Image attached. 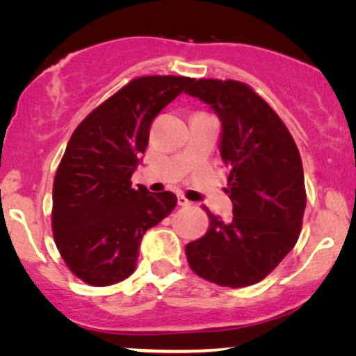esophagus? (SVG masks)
<instances>
[{
	"label": "esophagus",
	"mask_w": 356,
	"mask_h": 356,
	"mask_svg": "<svg viewBox=\"0 0 356 356\" xmlns=\"http://www.w3.org/2000/svg\"><path fill=\"white\" fill-rule=\"evenodd\" d=\"M178 206L188 207V206H191V201H189L186 196H183V194H178Z\"/></svg>",
	"instance_id": "esophagus-1"
}]
</instances>
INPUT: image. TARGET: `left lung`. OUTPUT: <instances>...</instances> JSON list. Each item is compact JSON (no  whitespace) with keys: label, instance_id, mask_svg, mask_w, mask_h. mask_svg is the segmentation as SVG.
<instances>
[{"label":"left lung","instance_id":"obj_1","mask_svg":"<svg viewBox=\"0 0 356 356\" xmlns=\"http://www.w3.org/2000/svg\"><path fill=\"white\" fill-rule=\"evenodd\" d=\"M211 105L222 123L220 155L230 167L233 218L209 212V230L186 245L194 274L230 289L254 285L298 241L306 207L301 157L272 106L240 81L194 79L184 90Z\"/></svg>","mask_w":356,"mask_h":356}]
</instances>
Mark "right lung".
Segmentation results:
<instances>
[{
    "mask_svg": "<svg viewBox=\"0 0 356 356\" xmlns=\"http://www.w3.org/2000/svg\"><path fill=\"white\" fill-rule=\"evenodd\" d=\"M194 79L143 76L90 111L72 133L53 181L51 228L72 274L92 286L136 269L144 233L177 206L170 191L131 188L150 126Z\"/></svg>",
    "mask_w": 356,
    "mask_h": 356,
    "instance_id": "add662e5",
    "label": "right lung"
}]
</instances>
